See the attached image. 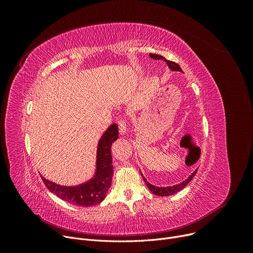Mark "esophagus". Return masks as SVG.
<instances>
[{
  "mask_svg": "<svg viewBox=\"0 0 253 253\" xmlns=\"http://www.w3.org/2000/svg\"><path fill=\"white\" fill-rule=\"evenodd\" d=\"M118 126H119V131L121 134H125L127 131V124H126V120L121 119L118 121Z\"/></svg>",
  "mask_w": 253,
  "mask_h": 253,
  "instance_id": "1",
  "label": "esophagus"
}]
</instances>
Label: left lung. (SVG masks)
<instances>
[{
	"instance_id": "8db88e82",
	"label": "left lung",
	"mask_w": 253,
	"mask_h": 253,
	"mask_svg": "<svg viewBox=\"0 0 253 253\" xmlns=\"http://www.w3.org/2000/svg\"><path fill=\"white\" fill-rule=\"evenodd\" d=\"M150 56H151L153 59H161V60H164V61L168 64V66H169V68H170L172 71L182 72V71H181V69H180V66H179L177 63H175L174 61L167 60L165 57H163V56H161V55H158V54H153V53H150ZM196 173H197V170H196V171H194V173H192V174H191L187 179L183 180L181 183H178V184H176V185H172V187H167V188H159V187H155V185H153V184L149 183V182L147 181V179H145V178L143 177V175H142V174H141V176H142V178H143V180H144L145 184L148 185V188L150 189V191H151L153 194H155V195H157V196L164 197V196H170V195H173V194H175V193L179 192L180 190H182V189L185 187V185H187V184H188V183L193 179V177L196 175Z\"/></svg>"
}]
</instances>
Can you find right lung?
Masks as SVG:
<instances>
[{
    "label": "right lung",
    "mask_w": 253,
    "mask_h": 253,
    "mask_svg": "<svg viewBox=\"0 0 253 253\" xmlns=\"http://www.w3.org/2000/svg\"><path fill=\"white\" fill-rule=\"evenodd\" d=\"M118 136L117 124H112L101 136L97 147L96 174L91 180L76 187H62L41 176L47 189L63 201L74 205L88 207L99 204L105 198L112 183L114 167L111 147Z\"/></svg>",
    "instance_id": "add662e5"
}]
</instances>
